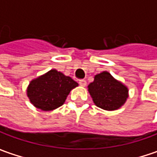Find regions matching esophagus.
<instances>
[{
  "label": "esophagus",
  "mask_w": 157,
  "mask_h": 157,
  "mask_svg": "<svg viewBox=\"0 0 157 157\" xmlns=\"http://www.w3.org/2000/svg\"><path fill=\"white\" fill-rule=\"evenodd\" d=\"M78 83H79V85H80L81 86H85L86 85V81L85 79H79Z\"/></svg>",
  "instance_id": "34e87169"
}]
</instances>
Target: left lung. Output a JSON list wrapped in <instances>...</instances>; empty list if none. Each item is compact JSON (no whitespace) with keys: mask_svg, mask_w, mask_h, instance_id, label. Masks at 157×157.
Masks as SVG:
<instances>
[{"mask_svg":"<svg viewBox=\"0 0 157 157\" xmlns=\"http://www.w3.org/2000/svg\"><path fill=\"white\" fill-rule=\"evenodd\" d=\"M88 91L96 106L106 111L117 110L128 98V88L107 71L95 76L88 85Z\"/></svg>","mask_w":157,"mask_h":157,"instance_id":"obj_1","label":"left lung"}]
</instances>
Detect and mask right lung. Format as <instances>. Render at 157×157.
Returning <instances> with one entry per match:
<instances>
[{"label":"right lung","instance_id":"1","mask_svg":"<svg viewBox=\"0 0 157 157\" xmlns=\"http://www.w3.org/2000/svg\"><path fill=\"white\" fill-rule=\"evenodd\" d=\"M78 86L71 77L51 70L30 82L27 94L36 108L52 111L62 105L71 90Z\"/></svg>","mask_w":157,"mask_h":157}]
</instances>
